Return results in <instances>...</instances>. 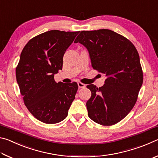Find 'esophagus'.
<instances>
[{
	"label": "esophagus",
	"mask_w": 158,
	"mask_h": 158,
	"mask_svg": "<svg viewBox=\"0 0 158 158\" xmlns=\"http://www.w3.org/2000/svg\"><path fill=\"white\" fill-rule=\"evenodd\" d=\"M77 84H78V87L79 89H82V88H85V84H83L81 82H78L77 83Z\"/></svg>",
	"instance_id": "34e87169"
}]
</instances>
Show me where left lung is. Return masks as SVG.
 <instances>
[{
    "instance_id": "left-lung-1",
    "label": "left lung",
    "mask_w": 158,
    "mask_h": 158,
    "mask_svg": "<svg viewBox=\"0 0 158 158\" xmlns=\"http://www.w3.org/2000/svg\"><path fill=\"white\" fill-rule=\"evenodd\" d=\"M74 42L86 48L91 65L106 77L100 88L89 84V118L98 124L117 123L132 110L143 84L139 56L129 40L109 29L83 31Z\"/></svg>"
}]
</instances>
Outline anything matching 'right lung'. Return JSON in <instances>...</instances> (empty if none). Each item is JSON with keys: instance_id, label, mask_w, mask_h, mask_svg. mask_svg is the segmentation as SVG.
Masks as SVG:
<instances>
[{"instance_id": "right-lung-1", "label": "right lung", "mask_w": 158, "mask_h": 158, "mask_svg": "<svg viewBox=\"0 0 158 158\" xmlns=\"http://www.w3.org/2000/svg\"><path fill=\"white\" fill-rule=\"evenodd\" d=\"M79 31L52 30L29 40L21 53L16 77L28 111L40 121H62L75 98L76 82L56 83L54 74L62 69L63 58Z\"/></svg>"}]
</instances>
